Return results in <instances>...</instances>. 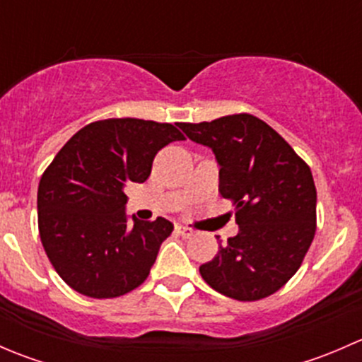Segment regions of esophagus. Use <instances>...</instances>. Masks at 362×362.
Instances as JSON below:
<instances>
[{
  "label": "esophagus",
  "mask_w": 362,
  "mask_h": 362,
  "mask_svg": "<svg viewBox=\"0 0 362 362\" xmlns=\"http://www.w3.org/2000/svg\"><path fill=\"white\" fill-rule=\"evenodd\" d=\"M175 229H177V233L180 236H184V238H191V236H194V229L189 228V226H184V224H177L175 226Z\"/></svg>",
  "instance_id": "esophagus-1"
}]
</instances>
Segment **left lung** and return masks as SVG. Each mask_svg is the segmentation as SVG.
Here are the masks:
<instances>
[{"instance_id": "8db88e82", "label": "left lung", "mask_w": 362, "mask_h": 362, "mask_svg": "<svg viewBox=\"0 0 362 362\" xmlns=\"http://www.w3.org/2000/svg\"><path fill=\"white\" fill-rule=\"evenodd\" d=\"M221 164L218 192L235 206L240 233L199 266L203 280L238 301L282 289L299 269L317 229L312 171L264 120L233 113L211 122H180Z\"/></svg>"}]
</instances>
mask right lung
<instances>
[{"instance_id": "right-lung-1", "label": "right lung", "mask_w": 362, "mask_h": 362, "mask_svg": "<svg viewBox=\"0 0 362 362\" xmlns=\"http://www.w3.org/2000/svg\"><path fill=\"white\" fill-rule=\"evenodd\" d=\"M185 140L173 124L126 117L87 124L47 166L38 185V231L57 275L76 293L119 298L147 280L166 218L127 224L124 185L145 182L156 154Z\"/></svg>"}]
</instances>
